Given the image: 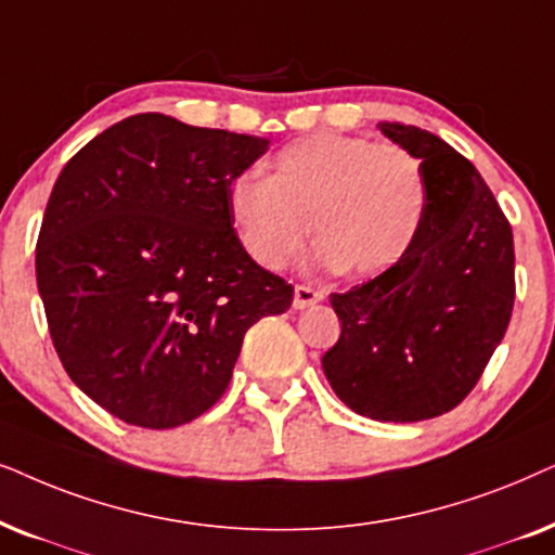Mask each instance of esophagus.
Listing matches in <instances>:
<instances>
[{
    "label": "esophagus",
    "instance_id": "obj_1",
    "mask_svg": "<svg viewBox=\"0 0 555 555\" xmlns=\"http://www.w3.org/2000/svg\"><path fill=\"white\" fill-rule=\"evenodd\" d=\"M322 299H324L322 289H314V286H307V284L294 286V309H307L312 305H320Z\"/></svg>",
    "mask_w": 555,
    "mask_h": 555
}]
</instances>
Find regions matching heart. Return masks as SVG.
<instances>
[{"label":"heart","instance_id":"1","mask_svg":"<svg viewBox=\"0 0 555 555\" xmlns=\"http://www.w3.org/2000/svg\"><path fill=\"white\" fill-rule=\"evenodd\" d=\"M426 172L416 154L363 137H301L254 172L228 184V216L241 246L263 269H284L309 238L317 261L354 276H378L401 261L426 212Z\"/></svg>","mask_w":555,"mask_h":555}]
</instances>
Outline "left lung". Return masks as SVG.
Listing matches in <instances>:
<instances>
[{"mask_svg":"<svg viewBox=\"0 0 555 555\" xmlns=\"http://www.w3.org/2000/svg\"><path fill=\"white\" fill-rule=\"evenodd\" d=\"M378 129L424 165V223L393 269L332 294L343 335L322 367L354 413L409 424L452 411L482 378L513 314L515 248L469 159L431 131Z\"/></svg>","mask_w":555,"mask_h":555,"instance_id":"1","label":"left lung"}]
</instances>
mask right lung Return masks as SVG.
Segmentation results:
<instances>
[{"label":"right lung","instance_id":"add662e5","mask_svg":"<svg viewBox=\"0 0 555 555\" xmlns=\"http://www.w3.org/2000/svg\"><path fill=\"white\" fill-rule=\"evenodd\" d=\"M269 139L137 114L57 177L37 235V289L70 380L111 416L175 428L231 383L243 337L294 289L243 250L228 184Z\"/></svg>","mask_w":555,"mask_h":555}]
</instances>
